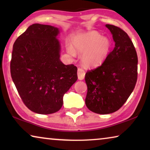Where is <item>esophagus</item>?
<instances>
[{
  "instance_id": "esophagus-1",
  "label": "esophagus",
  "mask_w": 150,
  "mask_h": 150,
  "mask_svg": "<svg viewBox=\"0 0 150 150\" xmlns=\"http://www.w3.org/2000/svg\"><path fill=\"white\" fill-rule=\"evenodd\" d=\"M85 71L82 68L78 69V78L79 80H83L85 79Z\"/></svg>"
}]
</instances>
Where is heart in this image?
Segmentation results:
<instances>
[{
	"instance_id": "b5f03b06",
	"label": "heart",
	"mask_w": 150,
	"mask_h": 150,
	"mask_svg": "<svg viewBox=\"0 0 150 150\" xmlns=\"http://www.w3.org/2000/svg\"><path fill=\"white\" fill-rule=\"evenodd\" d=\"M67 51L71 56L76 52L83 54L82 63L85 67H94L101 65L109 54L111 42L95 30L78 35L74 38Z\"/></svg>"
}]
</instances>
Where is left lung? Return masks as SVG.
Returning a JSON list of instances; mask_svg holds the SVG:
<instances>
[{"label": "left lung", "mask_w": 150, "mask_h": 150, "mask_svg": "<svg viewBox=\"0 0 150 150\" xmlns=\"http://www.w3.org/2000/svg\"><path fill=\"white\" fill-rule=\"evenodd\" d=\"M112 35L115 47L101 66L85 74L87 107L106 115L120 109L134 89L138 58L128 34L120 28L106 24Z\"/></svg>", "instance_id": "left-lung-1"}]
</instances>
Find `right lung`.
<instances>
[{
	"label": "right lung",
	"instance_id": "1",
	"mask_svg": "<svg viewBox=\"0 0 150 150\" xmlns=\"http://www.w3.org/2000/svg\"><path fill=\"white\" fill-rule=\"evenodd\" d=\"M59 29L33 24L18 37L13 46L11 75L28 109L38 114L60 110L63 98L77 81V67L60 60Z\"/></svg>",
	"mask_w": 150,
	"mask_h": 150
}]
</instances>
